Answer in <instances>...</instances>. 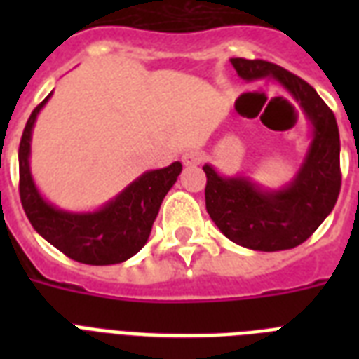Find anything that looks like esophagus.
I'll return each instance as SVG.
<instances>
[{"mask_svg":"<svg viewBox=\"0 0 359 359\" xmlns=\"http://www.w3.org/2000/svg\"><path fill=\"white\" fill-rule=\"evenodd\" d=\"M201 160H203L201 152L188 151L182 154V163H184V165H190V168L191 165H199V163H201Z\"/></svg>","mask_w":359,"mask_h":359,"instance_id":"34e87169","label":"esophagus"}]
</instances>
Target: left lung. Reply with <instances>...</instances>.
Instances as JSON below:
<instances>
[{"mask_svg": "<svg viewBox=\"0 0 359 359\" xmlns=\"http://www.w3.org/2000/svg\"><path fill=\"white\" fill-rule=\"evenodd\" d=\"M245 81H278L294 98L311 128L300 168L281 188H266L244 175H222L212 163L207 173V212L235 244L255 251L290 250L306 242L334 210L341 190L339 128L332 109L309 83L261 59L233 57Z\"/></svg>", "mask_w": 359, "mask_h": 359, "instance_id": "obj_1", "label": "left lung"}]
</instances>
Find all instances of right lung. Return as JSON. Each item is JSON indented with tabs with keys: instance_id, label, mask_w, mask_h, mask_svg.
Instances as JSON below:
<instances>
[{
	"instance_id": "add662e5",
	"label": "right lung",
	"mask_w": 359,
	"mask_h": 359,
	"mask_svg": "<svg viewBox=\"0 0 359 359\" xmlns=\"http://www.w3.org/2000/svg\"><path fill=\"white\" fill-rule=\"evenodd\" d=\"M52 95L53 91L33 109L20 141L22 207L33 229L70 259L93 266L128 261L147 244L160 205L179 179L182 163L173 162L168 168L145 171L95 210L78 212L55 207L36 188L29 163L33 126Z\"/></svg>"
}]
</instances>
